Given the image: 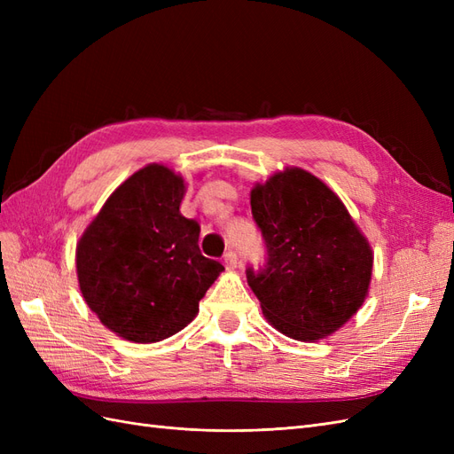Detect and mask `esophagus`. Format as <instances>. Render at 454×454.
I'll return each instance as SVG.
<instances>
[{"label": "esophagus", "instance_id": "1", "mask_svg": "<svg viewBox=\"0 0 454 454\" xmlns=\"http://www.w3.org/2000/svg\"><path fill=\"white\" fill-rule=\"evenodd\" d=\"M223 263H225L227 269H237V265H239V255H237L235 252H227V254L223 255Z\"/></svg>", "mask_w": 454, "mask_h": 454}]
</instances>
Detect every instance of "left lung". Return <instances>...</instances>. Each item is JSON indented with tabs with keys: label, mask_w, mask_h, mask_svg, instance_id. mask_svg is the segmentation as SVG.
<instances>
[{
	"label": "left lung",
	"mask_w": 454,
	"mask_h": 454,
	"mask_svg": "<svg viewBox=\"0 0 454 454\" xmlns=\"http://www.w3.org/2000/svg\"><path fill=\"white\" fill-rule=\"evenodd\" d=\"M252 215L267 246L263 269H246L265 318L286 337L320 340L367 297L373 252L347 206L303 168L257 184Z\"/></svg>",
	"instance_id": "obj_1"
}]
</instances>
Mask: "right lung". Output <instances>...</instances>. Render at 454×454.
<instances>
[{"instance_id":"right-lung-1","label":"right lung","mask_w":454,"mask_h":454,"mask_svg":"<svg viewBox=\"0 0 454 454\" xmlns=\"http://www.w3.org/2000/svg\"><path fill=\"white\" fill-rule=\"evenodd\" d=\"M184 177L147 164L122 182L79 239L81 294L100 322L132 342H157L195 318L223 270L200 254V225L180 212Z\"/></svg>"}]
</instances>
